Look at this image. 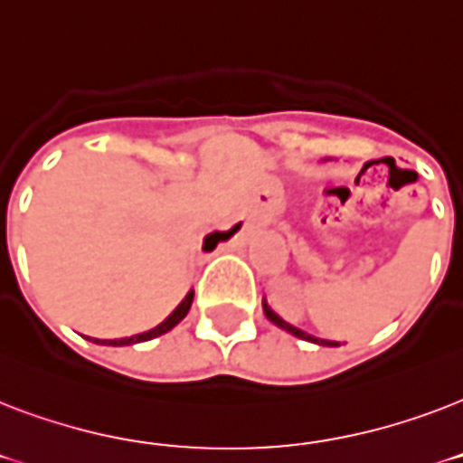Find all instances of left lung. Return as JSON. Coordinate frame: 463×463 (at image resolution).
Segmentation results:
<instances>
[{"label":"left lung","instance_id":"8db88e82","mask_svg":"<svg viewBox=\"0 0 463 463\" xmlns=\"http://www.w3.org/2000/svg\"><path fill=\"white\" fill-rule=\"evenodd\" d=\"M264 315H267L269 319H271V322L276 324V326H281V329H286V331H288V334H293V336L305 338V341H312V344H319V345H338L336 341H326V338H317V336H312V334H307V331L298 329L296 324L286 322L283 317H279V315H276V312H274V309L269 307L267 300H264Z\"/></svg>","mask_w":463,"mask_h":463}]
</instances>
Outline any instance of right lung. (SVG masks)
<instances>
[{"label": "right lung", "instance_id": "add662e5", "mask_svg": "<svg viewBox=\"0 0 463 463\" xmlns=\"http://www.w3.org/2000/svg\"><path fill=\"white\" fill-rule=\"evenodd\" d=\"M228 235L225 232H211V235H206V240H203V250H213V247L221 242V240H225ZM192 300H194V290H189L187 296H184V300H182L177 307L167 315L165 322H160L158 326H154V329L148 331H141V334H134V336H127V338H112V341H103V344L108 345H132V344H141V341H151V338L160 336V334H165V331H170L175 326V324H180L184 317H187L189 307H192ZM98 341V338H96Z\"/></svg>", "mask_w": 463, "mask_h": 463}]
</instances>
